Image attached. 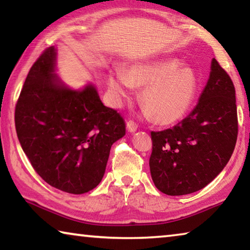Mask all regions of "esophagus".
<instances>
[{
  "mask_svg": "<svg viewBox=\"0 0 250 250\" xmlns=\"http://www.w3.org/2000/svg\"><path fill=\"white\" fill-rule=\"evenodd\" d=\"M126 130H128L129 132H135V131L138 130V125L132 120H129L126 122Z\"/></svg>",
  "mask_w": 250,
  "mask_h": 250,
  "instance_id": "obj_1",
  "label": "esophagus"
}]
</instances>
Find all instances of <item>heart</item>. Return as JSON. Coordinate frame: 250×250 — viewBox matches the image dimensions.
I'll use <instances>...</instances> for the list:
<instances>
[{
  "mask_svg": "<svg viewBox=\"0 0 250 250\" xmlns=\"http://www.w3.org/2000/svg\"><path fill=\"white\" fill-rule=\"evenodd\" d=\"M177 58L135 64L125 73L109 76V88L117 99H125L133 86L145 87L141 103L146 115L160 125H172L188 115L198 91V78L191 67H181Z\"/></svg>",
  "mask_w": 250,
  "mask_h": 250,
  "instance_id": "heart-1",
  "label": "heart"
}]
</instances>
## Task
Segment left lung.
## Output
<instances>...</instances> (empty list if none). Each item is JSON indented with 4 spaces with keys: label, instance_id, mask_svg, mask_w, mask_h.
I'll return each mask as SVG.
<instances>
[{
    "label": "left lung",
    "instance_id": "left-lung-1",
    "mask_svg": "<svg viewBox=\"0 0 250 250\" xmlns=\"http://www.w3.org/2000/svg\"><path fill=\"white\" fill-rule=\"evenodd\" d=\"M237 121L235 87L216 59L193 111L172 129L151 132L150 172L167 195H186L209 184L234 152Z\"/></svg>",
    "mask_w": 250,
    "mask_h": 250
}]
</instances>
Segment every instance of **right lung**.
I'll return each mask as SVG.
<instances>
[{
  "instance_id": "1",
  "label": "right lung",
  "mask_w": 250,
  "mask_h": 250,
  "mask_svg": "<svg viewBox=\"0 0 250 250\" xmlns=\"http://www.w3.org/2000/svg\"><path fill=\"white\" fill-rule=\"evenodd\" d=\"M52 46L34 62L15 108L24 153L46 183L83 194L103 180L111 146L125 134L116 110L101 103L97 88L73 89L56 74Z\"/></svg>"
}]
</instances>
